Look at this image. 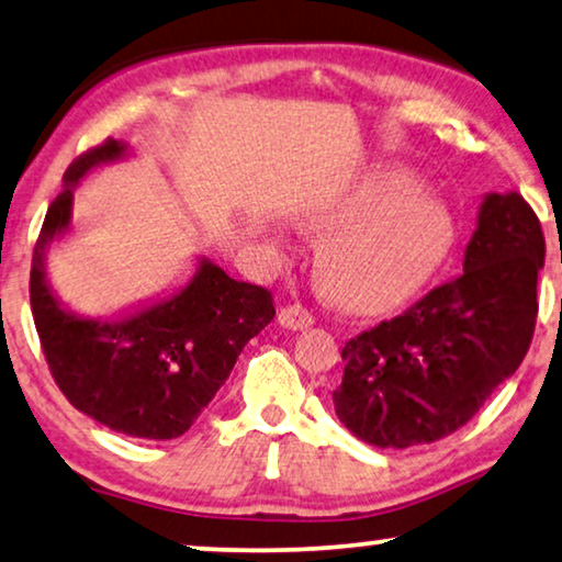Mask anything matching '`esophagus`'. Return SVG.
Returning <instances> with one entry per match:
<instances>
[{"mask_svg":"<svg viewBox=\"0 0 562 562\" xmlns=\"http://www.w3.org/2000/svg\"><path fill=\"white\" fill-rule=\"evenodd\" d=\"M278 317H280V323L284 325V328H292V330H303V328H310V325L315 323L313 313H310V310L305 305H300V303H292L288 307H282Z\"/></svg>","mask_w":562,"mask_h":562,"instance_id":"esophagus-1","label":"esophagus"}]
</instances>
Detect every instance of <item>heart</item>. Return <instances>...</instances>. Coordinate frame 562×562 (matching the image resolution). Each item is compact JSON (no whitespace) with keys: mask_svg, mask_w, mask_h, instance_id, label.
Instances as JSON below:
<instances>
[{"mask_svg":"<svg viewBox=\"0 0 562 562\" xmlns=\"http://www.w3.org/2000/svg\"><path fill=\"white\" fill-rule=\"evenodd\" d=\"M315 222L340 229L321 252L325 284L363 310H383L414 295L454 241L449 209L398 173L363 183Z\"/></svg>","mask_w":562,"mask_h":562,"instance_id":"b5f03b06","label":"heart"}]
</instances>
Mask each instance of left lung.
<instances>
[{
	"label": "left lung",
	"instance_id": "1",
	"mask_svg": "<svg viewBox=\"0 0 562 562\" xmlns=\"http://www.w3.org/2000/svg\"><path fill=\"white\" fill-rule=\"evenodd\" d=\"M546 234L532 206L490 194L464 272L342 348L335 414L379 449L439 441L472 418L522 363L538 321Z\"/></svg>",
	"mask_w": 562,
	"mask_h": 562
}]
</instances>
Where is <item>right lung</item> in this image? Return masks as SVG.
<instances>
[{
    "mask_svg": "<svg viewBox=\"0 0 562 562\" xmlns=\"http://www.w3.org/2000/svg\"><path fill=\"white\" fill-rule=\"evenodd\" d=\"M121 154L119 140L105 138L67 166L32 252V317L49 373L78 412L128 437L176 439L229 379L249 338L272 321L274 300L267 288L201 262L179 295L131 321L65 313L45 282V247L70 222L72 183Z\"/></svg>",
    "mask_w": 562,
    "mask_h": 562,
    "instance_id": "right-lung-1",
    "label": "right lung"
}]
</instances>
